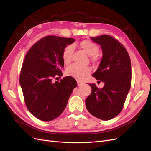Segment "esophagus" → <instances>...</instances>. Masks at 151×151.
Instances as JSON below:
<instances>
[{
    "label": "esophagus",
    "mask_w": 151,
    "mask_h": 151,
    "mask_svg": "<svg viewBox=\"0 0 151 151\" xmlns=\"http://www.w3.org/2000/svg\"><path fill=\"white\" fill-rule=\"evenodd\" d=\"M77 85H78V86H81L83 84V83H82V82H81L79 81H77Z\"/></svg>",
    "instance_id": "34e87169"
}]
</instances>
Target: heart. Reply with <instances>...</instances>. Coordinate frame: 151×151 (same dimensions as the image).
Returning a JSON list of instances; mask_svg holds the SVG:
<instances>
[{
  "label": "heart",
  "instance_id": "1",
  "mask_svg": "<svg viewBox=\"0 0 151 151\" xmlns=\"http://www.w3.org/2000/svg\"><path fill=\"white\" fill-rule=\"evenodd\" d=\"M79 46L87 54L92 56L93 60H97L98 57L96 55L98 53L99 50L97 44H96L91 40H85L82 41L79 43ZM73 52H74V46L72 45H68L63 48L62 53V57L63 62L65 64H68L71 62ZM91 68L90 67L80 66L75 64V63H73V64L68 66L65 70L66 75L74 77V78L79 80L84 79L87 76L91 74Z\"/></svg>",
  "mask_w": 151,
  "mask_h": 151
}]
</instances>
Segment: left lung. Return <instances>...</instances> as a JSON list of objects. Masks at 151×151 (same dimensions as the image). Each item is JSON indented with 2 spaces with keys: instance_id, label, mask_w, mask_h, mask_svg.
Returning a JSON list of instances; mask_svg holds the SVG:
<instances>
[{
  "instance_id": "1",
  "label": "left lung",
  "mask_w": 151,
  "mask_h": 151,
  "mask_svg": "<svg viewBox=\"0 0 151 151\" xmlns=\"http://www.w3.org/2000/svg\"><path fill=\"white\" fill-rule=\"evenodd\" d=\"M91 39L101 45L103 50L101 62L93 76L104 82V86L100 89L95 84H89L92 92L86 99V106L94 116L109 120L122 111L130 89V58L124 46L110 35Z\"/></svg>"
}]
</instances>
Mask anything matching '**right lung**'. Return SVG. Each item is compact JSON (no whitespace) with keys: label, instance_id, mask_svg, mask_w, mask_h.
Here are the masks:
<instances>
[{"label":"right lung","instance_id":"add662e5","mask_svg":"<svg viewBox=\"0 0 151 151\" xmlns=\"http://www.w3.org/2000/svg\"><path fill=\"white\" fill-rule=\"evenodd\" d=\"M74 41L71 38L45 36L26 55L19 83L27 108L40 120L51 121L60 116L77 86L70 76L53 81L62 76L63 48Z\"/></svg>","mask_w":151,"mask_h":151}]
</instances>
